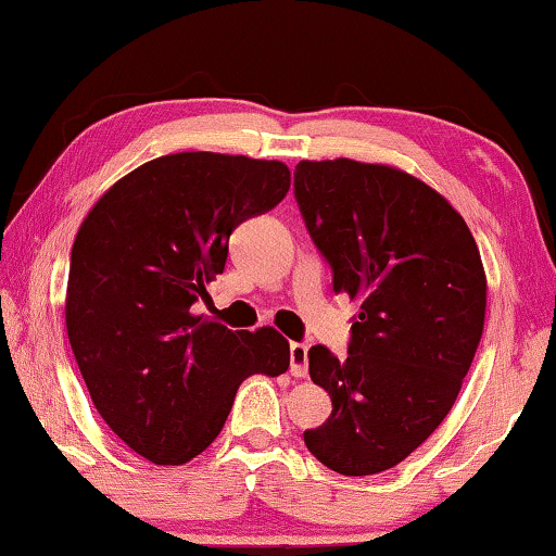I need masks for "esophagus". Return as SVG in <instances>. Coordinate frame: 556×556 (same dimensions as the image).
<instances>
[{
  "instance_id": "34e87169",
  "label": "esophagus",
  "mask_w": 556,
  "mask_h": 556,
  "mask_svg": "<svg viewBox=\"0 0 556 556\" xmlns=\"http://www.w3.org/2000/svg\"><path fill=\"white\" fill-rule=\"evenodd\" d=\"M306 366H309V346L306 343H292L289 346V371L296 378H304Z\"/></svg>"
}]
</instances>
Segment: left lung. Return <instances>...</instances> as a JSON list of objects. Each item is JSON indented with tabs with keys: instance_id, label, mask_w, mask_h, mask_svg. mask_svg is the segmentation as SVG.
Here are the masks:
<instances>
[{
	"instance_id": "8db88e82",
	"label": "left lung",
	"mask_w": 556,
	"mask_h": 556,
	"mask_svg": "<svg viewBox=\"0 0 556 556\" xmlns=\"http://www.w3.org/2000/svg\"><path fill=\"white\" fill-rule=\"evenodd\" d=\"M294 198L333 292L361 306L346 358L309 349L331 416L304 443L333 472H383L426 443L463 389L488 304L480 250L451 202L391 165L302 161Z\"/></svg>"
}]
</instances>
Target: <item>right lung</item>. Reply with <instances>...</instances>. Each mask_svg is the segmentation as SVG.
<instances>
[{
	"mask_svg": "<svg viewBox=\"0 0 556 556\" xmlns=\"http://www.w3.org/2000/svg\"><path fill=\"white\" fill-rule=\"evenodd\" d=\"M289 182L279 161L173 153L121 178L78 227L68 341L96 410L146 460H192L247 376L289 368V341L271 326L230 331L192 314L223 275L235 227L279 205Z\"/></svg>",
	"mask_w": 556,
	"mask_h": 556,
	"instance_id": "right-lung-1",
	"label": "right lung"
}]
</instances>
